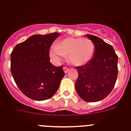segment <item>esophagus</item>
I'll list each match as a JSON object with an SVG mask.
<instances>
[{"label": "esophagus", "instance_id": "obj_1", "mask_svg": "<svg viewBox=\"0 0 131 131\" xmlns=\"http://www.w3.org/2000/svg\"><path fill=\"white\" fill-rule=\"evenodd\" d=\"M63 70H64V73H67V72H68V70H69V68H68V67H64V68H63Z\"/></svg>", "mask_w": 131, "mask_h": 131}]
</instances>
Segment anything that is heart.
Here are the masks:
<instances>
[{
	"label": "heart",
	"mask_w": 131,
	"mask_h": 131,
	"mask_svg": "<svg viewBox=\"0 0 131 131\" xmlns=\"http://www.w3.org/2000/svg\"><path fill=\"white\" fill-rule=\"evenodd\" d=\"M95 46L89 39L66 38L59 44L52 47L50 56L55 61L59 63L68 54V60L75 66L86 64L94 56Z\"/></svg>",
	"instance_id": "1"
}]
</instances>
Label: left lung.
Here are the masks:
<instances>
[{"mask_svg": "<svg viewBox=\"0 0 131 131\" xmlns=\"http://www.w3.org/2000/svg\"><path fill=\"white\" fill-rule=\"evenodd\" d=\"M95 46L94 56L85 65L76 67L77 93L83 100L96 102L105 98L115 85L118 57L113 47L98 37L86 35Z\"/></svg>", "mask_w": 131, "mask_h": 131, "instance_id": "obj_1", "label": "left lung"}]
</instances>
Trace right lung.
Returning a JSON list of instances; mask_svg holds the SVG:
<instances>
[{"label":"right lung","instance_id":"add662e5","mask_svg":"<svg viewBox=\"0 0 131 131\" xmlns=\"http://www.w3.org/2000/svg\"><path fill=\"white\" fill-rule=\"evenodd\" d=\"M59 33L34 35L15 46L11 72L16 85L30 99L42 101L55 94L64 75L63 67L50 62V49Z\"/></svg>","mask_w":131,"mask_h":131}]
</instances>
